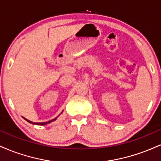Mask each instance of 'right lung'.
Wrapping results in <instances>:
<instances>
[{
    "instance_id": "1",
    "label": "right lung",
    "mask_w": 161,
    "mask_h": 161,
    "mask_svg": "<svg viewBox=\"0 0 161 161\" xmlns=\"http://www.w3.org/2000/svg\"><path fill=\"white\" fill-rule=\"evenodd\" d=\"M24 119H25V120H26L27 122H29V123H32V124H36V125H46V124H47V123H51V122H52V121H53V120H55V119H57V117L55 118V119H51V120H50V121H48V122H45V123H33V122L30 121V120H29V119H25V118H24Z\"/></svg>"
}]
</instances>
